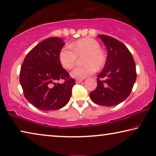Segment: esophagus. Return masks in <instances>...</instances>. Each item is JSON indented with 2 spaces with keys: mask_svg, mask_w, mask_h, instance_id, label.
Here are the masks:
<instances>
[{
  "mask_svg": "<svg viewBox=\"0 0 156 156\" xmlns=\"http://www.w3.org/2000/svg\"><path fill=\"white\" fill-rule=\"evenodd\" d=\"M82 81H83V80H78V79H77V80H76V83H77V84H79V83H80L81 82H82Z\"/></svg>",
  "mask_w": 156,
  "mask_h": 156,
  "instance_id": "obj_1",
  "label": "esophagus"
}]
</instances>
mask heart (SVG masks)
<instances>
[{
	"instance_id": "heart-1",
	"label": "heart",
	"mask_w": 156,
	"mask_h": 156,
	"mask_svg": "<svg viewBox=\"0 0 156 156\" xmlns=\"http://www.w3.org/2000/svg\"><path fill=\"white\" fill-rule=\"evenodd\" d=\"M83 66L71 71L72 77L82 80L92 75L96 69H101L105 66L106 56L100 48L99 42L91 38H84L65 46L60 50L59 62L65 69L70 70L77 63L78 57H82Z\"/></svg>"
}]
</instances>
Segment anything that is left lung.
I'll list each match as a JSON object with an SVG mask.
<instances>
[{"mask_svg":"<svg viewBox=\"0 0 156 156\" xmlns=\"http://www.w3.org/2000/svg\"><path fill=\"white\" fill-rule=\"evenodd\" d=\"M107 49L104 68L97 76V86L90 94L99 105H118L128 97L136 78V65L131 52L122 42L106 35H99Z\"/></svg>","mask_w":156,"mask_h":156,"instance_id":"1","label":"left lung"}]
</instances>
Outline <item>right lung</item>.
Listing matches in <instances>:
<instances>
[{"instance_id": "add662e5", "label": "right lung", "mask_w": 156, "mask_h": 156, "mask_svg": "<svg viewBox=\"0 0 156 156\" xmlns=\"http://www.w3.org/2000/svg\"><path fill=\"white\" fill-rule=\"evenodd\" d=\"M62 39L51 37L41 42L24 58L20 73L24 95L30 104L42 111L58 110L70 99L73 78L63 69L59 54ZM63 80L60 84L58 81Z\"/></svg>"}]
</instances>
